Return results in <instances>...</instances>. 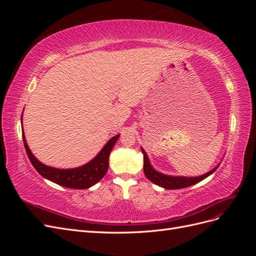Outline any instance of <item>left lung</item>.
I'll return each instance as SVG.
<instances>
[{"label": "left lung", "mask_w": 256, "mask_h": 256, "mask_svg": "<svg viewBox=\"0 0 256 256\" xmlns=\"http://www.w3.org/2000/svg\"><path fill=\"white\" fill-rule=\"evenodd\" d=\"M141 150L144 154V174L145 176L148 178V180L156 184L162 188H166L168 190H172V189H182V188H186V187H190L192 184H196L200 182H202L203 180H205L206 177H208L209 175H212L216 168H219L220 164L216 166L214 168H212V171H209L208 173L202 175V176H198V177H184V176H170V175H166V174H162L157 172L156 170H154L150 162L148 157H147V154L145 152V150L141 147Z\"/></svg>", "instance_id": "1"}]
</instances>
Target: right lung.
<instances>
[{
    "mask_svg": "<svg viewBox=\"0 0 256 256\" xmlns=\"http://www.w3.org/2000/svg\"><path fill=\"white\" fill-rule=\"evenodd\" d=\"M22 120V118H21ZM120 134L113 136L108 142L104 148L99 152L97 156L90 160L88 164L74 168H56L44 164L38 160L28 148L24 132H22L23 143H24L28 157L33 164L36 171L42 177L47 178L50 182H56L63 187L72 189H88L97 184L106 175L109 168V156Z\"/></svg>",
    "mask_w": 256,
    "mask_h": 256,
    "instance_id": "1",
    "label": "right lung"
}]
</instances>
